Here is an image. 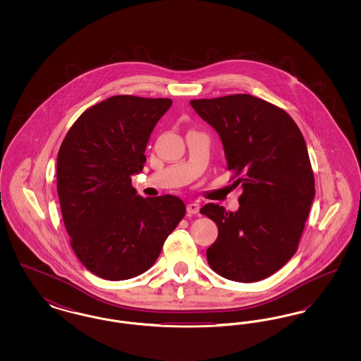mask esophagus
Returning a JSON list of instances; mask_svg holds the SVG:
<instances>
[{"mask_svg":"<svg viewBox=\"0 0 361 361\" xmlns=\"http://www.w3.org/2000/svg\"><path fill=\"white\" fill-rule=\"evenodd\" d=\"M200 211V206L197 203H188L187 204V212L189 215H196Z\"/></svg>","mask_w":361,"mask_h":361,"instance_id":"1","label":"esophagus"}]
</instances>
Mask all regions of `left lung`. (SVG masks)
I'll return each instance as SVG.
<instances>
[{
  "label": "left lung",
  "instance_id": "left-lung-1",
  "mask_svg": "<svg viewBox=\"0 0 361 361\" xmlns=\"http://www.w3.org/2000/svg\"><path fill=\"white\" fill-rule=\"evenodd\" d=\"M190 105L219 134L230 180L243 188L237 212L214 203L200 209L218 226L208 264L233 281L267 279L296 253L309 218L315 181L305 137L284 109L250 94Z\"/></svg>",
  "mask_w": 361,
  "mask_h": 361
}]
</instances>
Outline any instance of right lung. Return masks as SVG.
Masks as SVG:
<instances>
[{"mask_svg":"<svg viewBox=\"0 0 361 361\" xmlns=\"http://www.w3.org/2000/svg\"><path fill=\"white\" fill-rule=\"evenodd\" d=\"M171 99L112 96L74 121L56 161V189L70 246L87 271L127 280L154 265L185 215L173 195L140 197L131 176Z\"/></svg>","mask_w":361,"mask_h":361,"instance_id":"right-lung-1","label":"right lung"}]
</instances>
